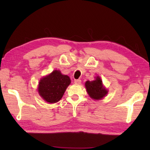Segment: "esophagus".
Returning <instances> with one entry per match:
<instances>
[{
	"instance_id": "1",
	"label": "esophagus",
	"mask_w": 150,
	"mask_h": 150,
	"mask_svg": "<svg viewBox=\"0 0 150 150\" xmlns=\"http://www.w3.org/2000/svg\"><path fill=\"white\" fill-rule=\"evenodd\" d=\"M74 83H75V84L79 85V84H81V79H76V80L74 81Z\"/></svg>"
}]
</instances>
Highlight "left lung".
Listing matches in <instances>:
<instances>
[{
    "label": "left lung",
    "instance_id": "8db88e82",
    "mask_svg": "<svg viewBox=\"0 0 150 150\" xmlns=\"http://www.w3.org/2000/svg\"><path fill=\"white\" fill-rule=\"evenodd\" d=\"M85 87L88 95L95 100L101 99L108 93L107 90L103 87V82L99 77H96V79L92 81H87L85 83Z\"/></svg>",
    "mask_w": 150,
    "mask_h": 150
}]
</instances>
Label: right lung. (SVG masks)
<instances>
[{
  "instance_id": "obj_1",
  "label": "right lung",
  "mask_w": 150,
  "mask_h": 150,
  "mask_svg": "<svg viewBox=\"0 0 150 150\" xmlns=\"http://www.w3.org/2000/svg\"><path fill=\"white\" fill-rule=\"evenodd\" d=\"M70 83V78L67 75H62L59 71L55 70L40 80L38 92L46 102L55 103L62 98Z\"/></svg>"
}]
</instances>
